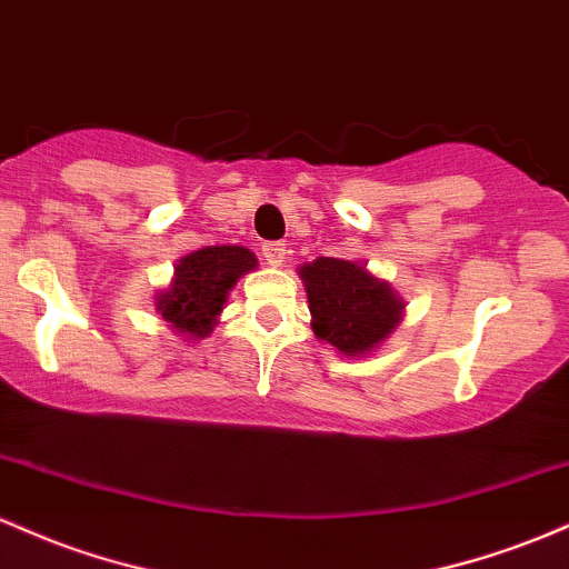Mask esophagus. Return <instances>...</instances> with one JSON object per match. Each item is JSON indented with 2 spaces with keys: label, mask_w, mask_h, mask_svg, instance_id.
<instances>
[{
  "label": "esophagus",
  "mask_w": 569,
  "mask_h": 569,
  "mask_svg": "<svg viewBox=\"0 0 569 569\" xmlns=\"http://www.w3.org/2000/svg\"><path fill=\"white\" fill-rule=\"evenodd\" d=\"M287 252H290V250H287L282 241H268V244H263V258H266L268 266H282Z\"/></svg>",
  "instance_id": "obj_1"
}]
</instances>
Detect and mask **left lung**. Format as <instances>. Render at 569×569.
<instances>
[{
    "instance_id": "8db88e82",
    "label": "left lung",
    "mask_w": 569,
    "mask_h": 569,
    "mask_svg": "<svg viewBox=\"0 0 569 569\" xmlns=\"http://www.w3.org/2000/svg\"><path fill=\"white\" fill-rule=\"evenodd\" d=\"M315 315L317 338L343 355H362L392 333L403 303L362 266L338 258H319L301 268Z\"/></svg>"
}]
</instances>
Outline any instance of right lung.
Returning a JSON list of instances; mask_svg holds the SVG:
<instances>
[{"label": "right lung", "mask_w": 569, "mask_h": 569, "mask_svg": "<svg viewBox=\"0 0 569 569\" xmlns=\"http://www.w3.org/2000/svg\"><path fill=\"white\" fill-rule=\"evenodd\" d=\"M258 266L247 247H203L180 260L174 284L158 298V311L180 333L207 336L241 273Z\"/></svg>", "instance_id": "add662e5"}]
</instances>
